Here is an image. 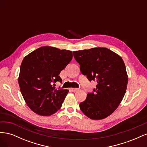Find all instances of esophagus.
Listing matches in <instances>:
<instances>
[{"label":"esophagus","mask_w":147,"mask_h":147,"mask_svg":"<svg viewBox=\"0 0 147 147\" xmlns=\"http://www.w3.org/2000/svg\"><path fill=\"white\" fill-rule=\"evenodd\" d=\"M70 90L72 91V92H75V91H78V90H79V89H78V88H71V89H70Z\"/></svg>","instance_id":"obj_1"}]
</instances>
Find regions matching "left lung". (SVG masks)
<instances>
[{
    "mask_svg": "<svg viewBox=\"0 0 147 147\" xmlns=\"http://www.w3.org/2000/svg\"><path fill=\"white\" fill-rule=\"evenodd\" d=\"M80 71L96 88L88 93L80 108L91 119H102L116 110L126 93L128 77L124 61L117 53L106 48H93L73 51Z\"/></svg>",
    "mask_w": 147,
    "mask_h": 147,
    "instance_id": "8db88e82",
    "label": "left lung"
}]
</instances>
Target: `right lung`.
I'll list each match as a JSON object with an SVG mask.
<instances>
[{
    "label": "right lung",
    "instance_id": "1",
    "mask_svg": "<svg viewBox=\"0 0 147 147\" xmlns=\"http://www.w3.org/2000/svg\"><path fill=\"white\" fill-rule=\"evenodd\" d=\"M72 51L53 47L38 48L24 57L18 83L26 104L41 116H50L59 110L67 90L55 88L59 76L72 59Z\"/></svg>",
    "mask_w": 147,
    "mask_h": 147
}]
</instances>
